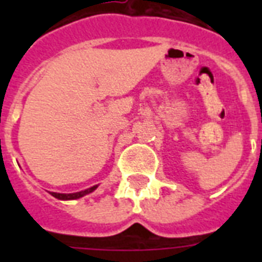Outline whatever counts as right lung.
I'll return each instance as SVG.
<instances>
[{"label":"right lung","instance_id":"add662e5","mask_svg":"<svg viewBox=\"0 0 262 262\" xmlns=\"http://www.w3.org/2000/svg\"><path fill=\"white\" fill-rule=\"evenodd\" d=\"M96 187H98V185H95V186H92V187H88V189H85V190L77 191V193H54V191H51L50 194L53 195V197H55V199L68 201V200L81 199V197H84L85 194H90V193H92V191H94Z\"/></svg>","mask_w":262,"mask_h":262}]
</instances>
